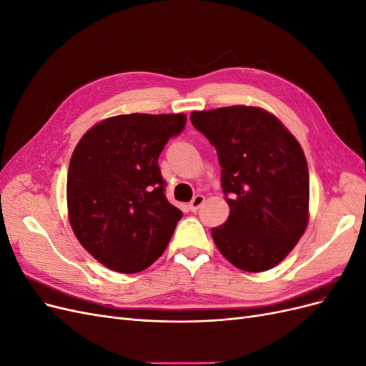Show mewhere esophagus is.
<instances>
[{
  "label": "esophagus",
  "instance_id": "obj_1",
  "mask_svg": "<svg viewBox=\"0 0 366 366\" xmlns=\"http://www.w3.org/2000/svg\"><path fill=\"white\" fill-rule=\"evenodd\" d=\"M204 203V195H202V194H198V195H195L194 198H192V202L189 203V209L192 210V212H197L198 209H200V206Z\"/></svg>",
  "mask_w": 366,
  "mask_h": 366
}]
</instances>
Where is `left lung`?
Segmentation results:
<instances>
[{
    "label": "left lung",
    "instance_id": "8db88e82",
    "mask_svg": "<svg viewBox=\"0 0 366 366\" xmlns=\"http://www.w3.org/2000/svg\"><path fill=\"white\" fill-rule=\"evenodd\" d=\"M191 122L217 149L230 207L226 223L210 230L218 250L244 272L274 267L308 223L310 179L301 145L257 107L194 112Z\"/></svg>",
    "mask_w": 366,
    "mask_h": 366
}]
</instances>
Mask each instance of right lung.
Masks as SVG:
<instances>
[{"label": "right lung", "mask_w": 366, "mask_h": 366, "mask_svg": "<svg viewBox=\"0 0 366 366\" xmlns=\"http://www.w3.org/2000/svg\"><path fill=\"white\" fill-rule=\"evenodd\" d=\"M186 127L184 114H124L77 143L67 177L69 218L82 247L120 273L145 270L182 219L164 195L159 156Z\"/></svg>", "instance_id": "1"}]
</instances>
